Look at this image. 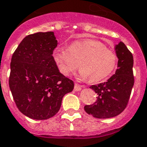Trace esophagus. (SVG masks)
Segmentation results:
<instances>
[{"label":"esophagus","instance_id":"1","mask_svg":"<svg viewBox=\"0 0 147 147\" xmlns=\"http://www.w3.org/2000/svg\"><path fill=\"white\" fill-rule=\"evenodd\" d=\"M83 87H84V86H83V85H79V84L76 83V84H75V86H74V90H75L76 91H79V90H80Z\"/></svg>","mask_w":147,"mask_h":147}]
</instances>
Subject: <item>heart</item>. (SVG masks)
<instances>
[{
	"label": "heart",
	"mask_w": 147,
	"mask_h": 147,
	"mask_svg": "<svg viewBox=\"0 0 147 147\" xmlns=\"http://www.w3.org/2000/svg\"><path fill=\"white\" fill-rule=\"evenodd\" d=\"M53 57L60 72L70 76L80 67V76L97 83L109 76L118 62L116 52L102 42L94 39L77 40L69 47L58 45L53 51Z\"/></svg>",
	"instance_id": "obj_1"
}]
</instances>
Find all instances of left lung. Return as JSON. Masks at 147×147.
Segmentation results:
<instances>
[{"mask_svg": "<svg viewBox=\"0 0 147 147\" xmlns=\"http://www.w3.org/2000/svg\"><path fill=\"white\" fill-rule=\"evenodd\" d=\"M115 49L118 57L116 73L107 82L90 86L98 94L97 100L84 106L86 113L98 119L116 117L125 109L135 82L132 53L122 42Z\"/></svg>", "mask_w": 147, "mask_h": 147, "instance_id": "8db88e82", "label": "left lung"}]
</instances>
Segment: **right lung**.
Here are the masks:
<instances>
[{"instance_id": "1", "label": "right lung", "mask_w": 147, "mask_h": 147, "mask_svg": "<svg viewBox=\"0 0 147 147\" xmlns=\"http://www.w3.org/2000/svg\"><path fill=\"white\" fill-rule=\"evenodd\" d=\"M57 45L52 31L25 37L11 57L9 87L21 113L34 120H47L57 113L62 98L74 83L59 71L53 57Z\"/></svg>"}]
</instances>
